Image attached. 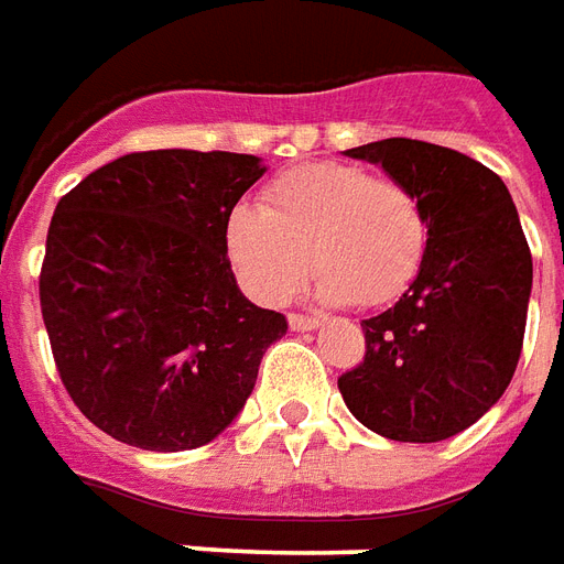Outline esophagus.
I'll return each instance as SVG.
<instances>
[{
    "label": "esophagus",
    "mask_w": 564,
    "mask_h": 564,
    "mask_svg": "<svg viewBox=\"0 0 564 564\" xmlns=\"http://www.w3.org/2000/svg\"><path fill=\"white\" fill-rule=\"evenodd\" d=\"M286 323H290V328H293V332H311V328H319V325H323V319H319V316L290 314L286 316Z\"/></svg>",
    "instance_id": "1"
}]
</instances>
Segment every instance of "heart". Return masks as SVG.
<instances>
[{
  "label": "heart",
  "mask_w": 564,
  "mask_h": 564,
  "mask_svg": "<svg viewBox=\"0 0 564 564\" xmlns=\"http://www.w3.org/2000/svg\"><path fill=\"white\" fill-rule=\"evenodd\" d=\"M229 260L257 302L281 304L314 265L325 302H391L419 274L427 212L406 182L349 161L286 170L227 224Z\"/></svg>",
  "instance_id": "b5f03b06"
}]
</instances>
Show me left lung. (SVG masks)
<instances>
[{
	"label": "left lung",
	"mask_w": 564,
	"mask_h": 564,
	"mask_svg": "<svg viewBox=\"0 0 564 564\" xmlns=\"http://www.w3.org/2000/svg\"><path fill=\"white\" fill-rule=\"evenodd\" d=\"M419 194L427 250L394 307L361 319L365 358L337 379L365 427L442 442L502 398L523 349L532 253L494 170L445 145L388 137L349 149Z\"/></svg>",
	"instance_id": "8db88e82"
}]
</instances>
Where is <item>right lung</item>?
I'll return each instance as SVG.
<instances>
[{
    "instance_id": "obj_1",
    "label": "right lung",
    "mask_w": 564,
    "mask_h": 564,
    "mask_svg": "<svg viewBox=\"0 0 564 564\" xmlns=\"http://www.w3.org/2000/svg\"><path fill=\"white\" fill-rule=\"evenodd\" d=\"M265 173L236 152L116 158L59 199L37 295L59 379L112 440L187 452L253 391L286 316L250 304L227 257L232 208Z\"/></svg>"
}]
</instances>
